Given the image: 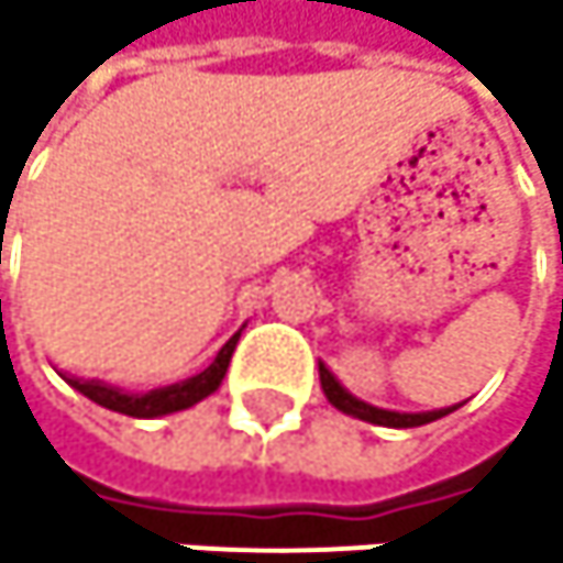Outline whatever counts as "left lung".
<instances>
[{
  "label": "left lung",
  "mask_w": 563,
  "mask_h": 563,
  "mask_svg": "<svg viewBox=\"0 0 563 563\" xmlns=\"http://www.w3.org/2000/svg\"><path fill=\"white\" fill-rule=\"evenodd\" d=\"M320 388L323 395H328V401L334 408H341L344 416H354L361 422H372V426H388V429H416V426H429L442 416H449L452 408H439V412H388V408H378V405H367L361 398H354L331 372H328V364H320Z\"/></svg>",
  "instance_id": "obj_1"
}]
</instances>
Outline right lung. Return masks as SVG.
I'll use <instances>...</instances> for the list:
<instances>
[{"instance_id": "add662e5", "label": "right lung", "mask_w": 563, "mask_h": 563, "mask_svg": "<svg viewBox=\"0 0 563 563\" xmlns=\"http://www.w3.org/2000/svg\"><path fill=\"white\" fill-rule=\"evenodd\" d=\"M243 334V331H240ZM240 334H232L222 351L216 354V361L206 367V372L191 375L178 385H168V388H155V391H144V395H134V391H121L114 385H103V382H84V378H67L70 388H77L80 395H87L90 401L111 408V412H121V416H131V419H158V416H172V412H181V408H191L199 405L202 398H209L222 378H225V367H229V357L235 351V341H240Z\"/></svg>"}]
</instances>
